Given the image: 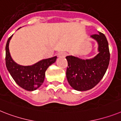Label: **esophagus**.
Instances as JSON below:
<instances>
[{
	"instance_id": "1",
	"label": "esophagus",
	"mask_w": 121,
	"mask_h": 121,
	"mask_svg": "<svg viewBox=\"0 0 121 121\" xmlns=\"http://www.w3.org/2000/svg\"><path fill=\"white\" fill-rule=\"evenodd\" d=\"M66 55V53L65 52H61L58 54V57H65Z\"/></svg>"
}]
</instances>
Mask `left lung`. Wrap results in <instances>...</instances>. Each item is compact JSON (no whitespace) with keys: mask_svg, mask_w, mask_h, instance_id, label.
<instances>
[{"mask_svg":"<svg viewBox=\"0 0 121 121\" xmlns=\"http://www.w3.org/2000/svg\"><path fill=\"white\" fill-rule=\"evenodd\" d=\"M90 37L98 43V53L91 59L82 60L74 56H67L66 78L74 90L86 91L99 83L109 65L110 53L105 35L98 32Z\"/></svg>","mask_w":121,"mask_h":121,"instance_id":"8db88e82","label":"left lung"}]
</instances>
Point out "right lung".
Masks as SVG:
<instances>
[{"mask_svg":"<svg viewBox=\"0 0 121 121\" xmlns=\"http://www.w3.org/2000/svg\"><path fill=\"white\" fill-rule=\"evenodd\" d=\"M12 36L13 35L9 38L5 47L7 69L14 81L21 88L28 91L36 90L43 82L46 70L49 66L55 62L57 57L42 60L31 66L20 65L14 61L9 51V43Z\"/></svg>","mask_w":121,"mask_h":121,"instance_id":"right-lung-1","label":"right lung"}]
</instances>
